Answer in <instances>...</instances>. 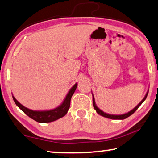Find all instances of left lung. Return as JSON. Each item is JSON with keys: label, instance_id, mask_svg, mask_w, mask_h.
I'll return each mask as SVG.
<instances>
[{"label": "left lung", "instance_id": "1", "mask_svg": "<svg viewBox=\"0 0 158 158\" xmlns=\"http://www.w3.org/2000/svg\"><path fill=\"white\" fill-rule=\"evenodd\" d=\"M148 92L147 93L145 97H144V99L142 100L140 102H139V104L137 105L136 107H135L134 109L132 111H130V112H129L128 113H126V114H121V115H113V114H106V113H104V112H102V110H99V109L96 106V104H95V102H94V97H93V106H94V110L97 111V112L99 114H100L101 116H103L104 117H107L109 119H126L128 117H130V115H132L133 113H134L135 111H136L137 109L139 108V106L141 105L142 104H143V102L145 100V99L147 98V96H148Z\"/></svg>", "mask_w": 158, "mask_h": 158}]
</instances>
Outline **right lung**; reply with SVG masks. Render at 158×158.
Returning <instances> with one entry per match:
<instances>
[{
	"mask_svg": "<svg viewBox=\"0 0 158 158\" xmlns=\"http://www.w3.org/2000/svg\"><path fill=\"white\" fill-rule=\"evenodd\" d=\"M77 87V84H75L74 86L71 89L68 94L66 95L65 99L61 105H60L59 107H57L54 110H48V111H34L31 110L25 107L22 104H21L15 99L14 97H13V101L15 104L25 113V114L34 120L41 123H51V122L55 121L56 119L61 118L64 117L66 113H67L69 109L70 106V102L72 99V95L76 90Z\"/></svg>",
	"mask_w": 158,
	"mask_h": 158,
	"instance_id": "right-lung-1",
	"label": "right lung"
}]
</instances>
